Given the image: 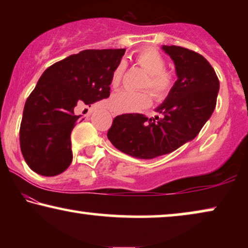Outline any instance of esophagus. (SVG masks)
<instances>
[{
  "mask_svg": "<svg viewBox=\"0 0 248 248\" xmlns=\"http://www.w3.org/2000/svg\"><path fill=\"white\" fill-rule=\"evenodd\" d=\"M110 113H111V115H113V116H116V115H117L116 111H114V110H110Z\"/></svg>",
  "mask_w": 248,
  "mask_h": 248,
  "instance_id": "esophagus-1",
  "label": "esophagus"
}]
</instances>
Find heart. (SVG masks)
Instances as JSON below:
<instances>
[{
	"mask_svg": "<svg viewBox=\"0 0 248 248\" xmlns=\"http://www.w3.org/2000/svg\"><path fill=\"white\" fill-rule=\"evenodd\" d=\"M135 63L149 74L144 88H149L155 99L160 101L168 97L175 86V76L166 71V60L157 49L144 48L135 55ZM124 64L115 67L111 74L110 86L114 89L121 84ZM152 98L148 91L123 90L110 98V106L117 113H133L143 109L151 104Z\"/></svg>",
	"mask_w": 248,
	"mask_h": 248,
	"instance_id": "1",
	"label": "heart"
}]
</instances>
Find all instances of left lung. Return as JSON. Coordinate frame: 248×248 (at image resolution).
<instances>
[{"instance_id": "8db88e82", "label": "left lung", "mask_w": 248, "mask_h": 248, "mask_svg": "<svg viewBox=\"0 0 248 248\" xmlns=\"http://www.w3.org/2000/svg\"><path fill=\"white\" fill-rule=\"evenodd\" d=\"M175 63L177 81L157 109L162 117L123 114L107 137L118 150L138 159L170 154L192 141L211 117L219 93L218 77L201 54L181 46H162Z\"/></svg>"}]
</instances>
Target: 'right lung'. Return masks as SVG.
<instances>
[{
	"instance_id": "obj_1",
	"label": "right lung",
	"mask_w": 248,
	"mask_h": 248,
	"mask_svg": "<svg viewBox=\"0 0 248 248\" xmlns=\"http://www.w3.org/2000/svg\"><path fill=\"white\" fill-rule=\"evenodd\" d=\"M124 53L86 49L45 70L27 98L20 125V148L31 170L56 176L71 165V132L81 117L77 108L109 97L111 74Z\"/></svg>"
}]
</instances>
